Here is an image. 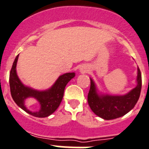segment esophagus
I'll use <instances>...</instances> for the list:
<instances>
[{
	"label": "esophagus",
	"instance_id": "esophagus-1",
	"mask_svg": "<svg viewBox=\"0 0 149 149\" xmlns=\"http://www.w3.org/2000/svg\"><path fill=\"white\" fill-rule=\"evenodd\" d=\"M88 71L87 68H86V67H82V68H80V72H86Z\"/></svg>",
	"mask_w": 149,
	"mask_h": 149
}]
</instances>
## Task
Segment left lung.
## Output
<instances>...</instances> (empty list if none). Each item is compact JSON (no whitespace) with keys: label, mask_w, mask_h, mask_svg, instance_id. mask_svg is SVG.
I'll return each instance as SVG.
<instances>
[{"label":"left lung","mask_w":149,"mask_h":149,"mask_svg":"<svg viewBox=\"0 0 149 149\" xmlns=\"http://www.w3.org/2000/svg\"><path fill=\"white\" fill-rule=\"evenodd\" d=\"M137 86L124 95H99L94 81L90 79L91 86L88 94L90 108L97 116L104 120H113L120 117L135 107L140 96L142 76L139 68L137 72Z\"/></svg>","instance_id":"obj_1"}]
</instances>
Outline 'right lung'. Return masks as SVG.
<instances>
[{"label": "right lung", "mask_w": 149, "mask_h": 149, "mask_svg": "<svg viewBox=\"0 0 149 149\" xmlns=\"http://www.w3.org/2000/svg\"><path fill=\"white\" fill-rule=\"evenodd\" d=\"M19 54L16 57L10 72V87L11 96L15 103L26 113L36 117H46L53 113L59 107L63 99L65 87L75 77V72H67L60 76L55 83L49 89L38 91L24 86L17 74V63ZM28 97L36 98L40 103V109L32 112L26 108L24 100Z\"/></svg>", "instance_id": "right-lung-1"}]
</instances>
